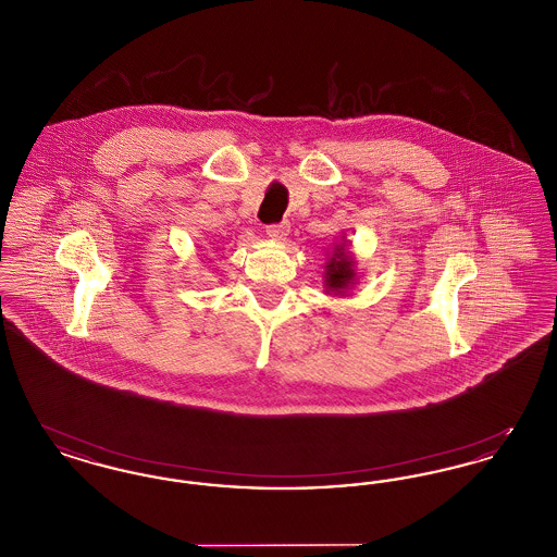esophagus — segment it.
I'll return each mask as SVG.
<instances>
[{"mask_svg": "<svg viewBox=\"0 0 557 557\" xmlns=\"http://www.w3.org/2000/svg\"><path fill=\"white\" fill-rule=\"evenodd\" d=\"M290 234V225L284 221V223H273L267 227V236L273 239H286V236Z\"/></svg>", "mask_w": 557, "mask_h": 557, "instance_id": "34e87169", "label": "esophagus"}]
</instances>
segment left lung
I'll use <instances>...</instances> for the list:
<instances>
[{
	"label": "left lung",
	"mask_w": 557,
	"mask_h": 557,
	"mask_svg": "<svg viewBox=\"0 0 557 557\" xmlns=\"http://www.w3.org/2000/svg\"><path fill=\"white\" fill-rule=\"evenodd\" d=\"M325 290L327 294L336 296H346V290L355 284V261L345 250V244H338L334 248V255L325 263Z\"/></svg>",
	"instance_id": "1"
}]
</instances>
